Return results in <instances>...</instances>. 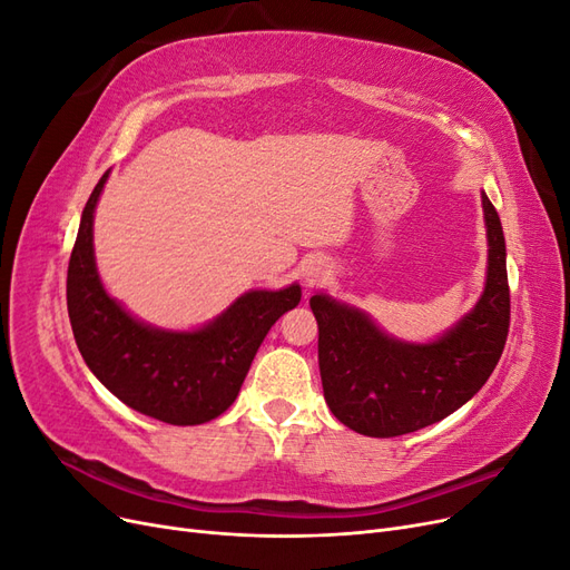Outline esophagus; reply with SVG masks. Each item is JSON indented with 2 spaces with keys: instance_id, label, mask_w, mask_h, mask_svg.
Returning a JSON list of instances; mask_svg holds the SVG:
<instances>
[{
  "instance_id": "esophagus-1",
  "label": "esophagus",
  "mask_w": 570,
  "mask_h": 570,
  "mask_svg": "<svg viewBox=\"0 0 570 570\" xmlns=\"http://www.w3.org/2000/svg\"><path fill=\"white\" fill-rule=\"evenodd\" d=\"M325 275H327V266L323 262H308L306 266H302V278L308 287L323 283Z\"/></svg>"
}]
</instances>
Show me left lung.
Returning a JSON list of instances; mask_svg holds the SVG:
<instances>
[{
  "label": "left lung",
  "instance_id": "left-lung-1",
  "mask_svg": "<svg viewBox=\"0 0 570 570\" xmlns=\"http://www.w3.org/2000/svg\"><path fill=\"white\" fill-rule=\"evenodd\" d=\"M488 223V283L469 316L444 337L409 344L325 295L308 299L318 321V366L335 419L368 438H396L433 425L488 383L504 352L511 295L502 220L482 195Z\"/></svg>",
  "mask_w": 570,
  "mask_h": 570
}]
</instances>
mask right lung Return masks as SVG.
Masks as SVG:
<instances>
[{
  "instance_id": "add662e5",
  "label": "right lung",
  "mask_w": 570,
  "mask_h": 570,
  "mask_svg": "<svg viewBox=\"0 0 570 570\" xmlns=\"http://www.w3.org/2000/svg\"><path fill=\"white\" fill-rule=\"evenodd\" d=\"M109 174L85 204L68 262L66 304L85 364L120 402L170 425L220 416L243 387L271 325L302 299L299 285L254 289L195 333H166L135 321L97 275L92 216Z\"/></svg>"
}]
</instances>
